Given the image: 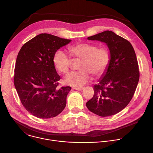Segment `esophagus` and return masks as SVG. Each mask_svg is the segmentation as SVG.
Instances as JSON below:
<instances>
[{
	"instance_id": "34e87169",
	"label": "esophagus",
	"mask_w": 153,
	"mask_h": 153,
	"mask_svg": "<svg viewBox=\"0 0 153 153\" xmlns=\"http://www.w3.org/2000/svg\"><path fill=\"white\" fill-rule=\"evenodd\" d=\"M73 88L74 90H79V91H82L84 89L83 87H80V88H77V87H73Z\"/></svg>"
}]
</instances>
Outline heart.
Wrapping results in <instances>:
<instances>
[{
  "mask_svg": "<svg viewBox=\"0 0 153 153\" xmlns=\"http://www.w3.org/2000/svg\"><path fill=\"white\" fill-rule=\"evenodd\" d=\"M68 49L72 58L82 60L79 66L80 70L71 72L65 77L64 82L68 85L79 88L91 80V74L101 76L110 66L111 55L105 47L98 48L96 45L88 43H77L69 46ZM70 56L63 50L55 51L53 61L59 73L65 74L69 72L72 62Z\"/></svg>",
  "mask_w": 153,
  "mask_h": 153,
  "instance_id": "1",
  "label": "heart"
}]
</instances>
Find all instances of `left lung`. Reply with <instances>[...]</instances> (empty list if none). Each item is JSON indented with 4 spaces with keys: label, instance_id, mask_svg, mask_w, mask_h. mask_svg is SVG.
Returning a JSON list of instances; mask_svg holds the SVG:
<instances>
[{
    "label": "left lung",
    "instance_id": "1",
    "mask_svg": "<svg viewBox=\"0 0 153 153\" xmlns=\"http://www.w3.org/2000/svg\"><path fill=\"white\" fill-rule=\"evenodd\" d=\"M106 43L111 61L106 72L94 86V96L86 103L92 113L102 117L116 114L132 99L139 80V65L134 50L126 39L111 31L88 37Z\"/></svg>",
    "mask_w": 153,
    "mask_h": 153
}]
</instances>
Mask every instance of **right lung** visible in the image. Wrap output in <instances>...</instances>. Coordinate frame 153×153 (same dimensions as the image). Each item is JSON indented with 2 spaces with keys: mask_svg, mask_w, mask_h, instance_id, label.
Wrapping results in <instances>:
<instances>
[{
  "mask_svg": "<svg viewBox=\"0 0 153 153\" xmlns=\"http://www.w3.org/2000/svg\"><path fill=\"white\" fill-rule=\"evenodd\" d=\"M71 41L47 34L30 40L20 50L14 68V84L22 104L32 115L50 119L66 106L71 87H59L53 58L55 51Z\"/></svg>",
  "mask_w": 153,
  "mask_h": 153,
  "instance_id": "add662e5",
  "label": "right lung"
}]
</instances>
